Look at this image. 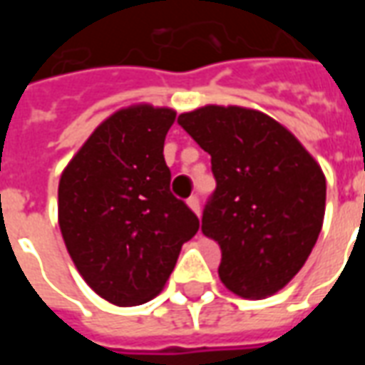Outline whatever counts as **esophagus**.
Instances as JSON below:
<instances>
[{"mask_svg": "<svg viewBox=\"0 0 365 365\" xmlns=\"http://www.w3.org/2000/svg\"><path fill=\"white\" fill-rule=\"evenodd\" d=\"M187 205H190L191 211H193V213L199 217V199L197 197H190V199H187Z\"/></svg>", "mask_w": 365, "mask_h": 365, "instance_id": "1", "label": "esophagus"}]
</instances>
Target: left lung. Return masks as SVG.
<instances>
[{"label":"left lung","instance_id":"obj_1","mask_svg":"<svg viewBox=\"0 0 365 365\" xmlns=\"http://www.w3.org/2000/svg\"><path fill=\"white\" fill-rule=\"evenodd\" d=\"M211 154L215 187L201 230L221 246L219 277L246 299L285 287L309 258L324 219L317 160L266 113L205 105L178 117Z\"/></svg>","mask_w":365,"mask_h":365}]
</instances>
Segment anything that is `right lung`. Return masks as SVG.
<instances>
[{
  "instance_id": "add662e5",
  "label": "right lung",
  "mask_w": 365,
  "mask_h": 365,
  "mask_svg": "<svg viewBox=\"0 0 365 365\" xmlns=\"http://www.w3.org/2000/svg\"><path fill=\"white\" fill-rule=\"evenodd\" d=\"M175 111L130 105L99 125L58 183L68 254L99 297L133 307L164 289L199 219L170 191L164 140Z\"/></svg>"
}]
</instances>
